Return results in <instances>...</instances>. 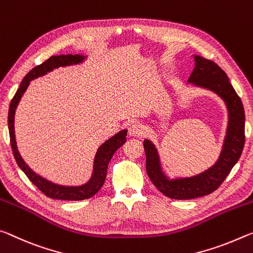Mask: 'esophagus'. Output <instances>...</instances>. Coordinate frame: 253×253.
<instances>
[{"instance_id": "obj_1", "label": "esophagus", "mask_w": 253, "mask_h": 253, "mask_svg": "<svg viewBox=\"0 0 253 253\" xmlns=\"http://www.w3.org/2000/svg\"><path fill=\"white\" fill-rule=\"evenodd\" d=\"M129 135L130 136H134V138H141L143 135V127L140 126L138 123H132L131 126H129Z\"/></svg>"}]
</instances>
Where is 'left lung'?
Segmentation results:
<instances>
[{
  "label": "left lung",
  "mask_w": 253,
  "mask_h": 253,
  "mask_svg": "<svg viewBox=\"0 0 253 253\" xmlns=\"http://www.w3.org/2000/svg\"><path fill=\"white\" fill-rule=\"evenodd\" d=\"M194 59H195V68L188 78V83L217 94L224 101L227 107L229 122H227L224 143L216 163L208 170L192 177L170 179L166 176L155 144L150 140H144L143 148L146 152L148 176L152 184L164 195L173 200H193V198L209 195L216 190L241 157L244 140H246L244 135L246 115H244L242 102L233 86L231 85L224 70H222L214 61L205 59L201 56H194Z\"/></svg>",
  "instance_id": "left-lung-1"
}]
</instances>
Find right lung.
<instances>
[{
	"mask_svg": "<svg viewBox=\"0 0 253 253\" xmlns=\"http://www.w3.org/2000/svg\"><path fill=\"white\" fill-rule=\"evenodd\" d=\"M85 56L82 55H59V56H51L49 59H47L39 66H36L29 72L23 81L20 84L19 89L16 90L14 97L12 98L10 109H9V117H7V124H9V132H10V140H11V147L12 151H13L14 158L16 164L21 170L26 173L27 177L30 179L31 183L37 186L41 190L45 196L55 198V200H65V201H82L86 200L94 196L101 187L104 184L106 172H107V166L112 157H113L114 152L118 150L120 147H122L126 141V132L127 130H122L119 133L112 136L109 140L102 144L101 147L97 149L96 155H95L94 159V166H93V173L90 179L86 184H83L81 186H64L58 185L52 183V181L45 179V178L41 177L38 173H36L29 166L24 163L21 155L16 147L15 141V133H14V115L15 110L18 106L20 99H21L22 95L26 92L30 82L38 78L40 76H43L45 74L51 72L55 68L58 67H65V66L70 65H77L84 61Z\"/></svg>",
	"mask_w": 253,
	"mask_h": 253,
	"instance_id": "1",
	"label": "right lung"
}]
</instances>
